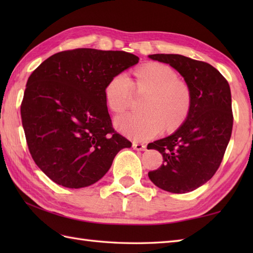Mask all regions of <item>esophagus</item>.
Masks as SVG:
<instances>
[{"label":"esophagus","instance_id":"obj_1","mask_svg":"<svg viewBox=\"0 0 253 253\" xmlns=\"http://www.w3.org/2000/svg\"><path fill=\"white\" fill-rule=\"evenodd\" d=\"M132 147H133V149L137 150V151H143V150L147 149V144L140 143V142H133Z\"/></svg>","mask_w":253,"mask_h":253}]
</instances>
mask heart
<instances>
[{"mask_svg": "<svg viewBox=\"0 0 253 253\" xmlns=\"http://www.w3.org/2000/svg\"><path fill=\"white\" fill-rule=\"evenodd\" d=\"M138 92L150 93L144 105L147 114L118 116L115 125L124 135L135 140H147L163 130L175 129L186 121L191 110L192 92L184 80L165 64H147L135 72ZM133 91L131 79L125 73L115 75L105 87V100L110 109L122 113L129 106Z\"/></svg>", "mask_w": 253, "mask_h": 253, "instance_id": "1", "label": "heart"}]
</instances>
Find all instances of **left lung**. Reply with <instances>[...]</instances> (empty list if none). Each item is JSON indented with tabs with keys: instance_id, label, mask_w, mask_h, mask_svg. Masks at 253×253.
I'll list each match as a JSON object with an SVG mask.
<instances>
[{
	"instance_id": "left-lung-1",
	"label": "left lung",
	"mask_w": 253,
	"mask_h": 253,
	"mask_svg": "<svg viewBox=\"0 0 253 253\" xmlns=\"http://www.w3.org/2000/svg\"><path fill=\"white\" fill-rule=\"evenodd\" d=\"M175 68L192 92L186 122L173 135L148 144L163 155V164L149 171L161 189L185 193L206 184L216 173L233 130L230 88L223 75L210 64L179 54L149 55Z\"/></svg>"
}]
</instances>
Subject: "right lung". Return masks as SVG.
<instances>
[{
	"mask_svg": "<svg viewBox=\"0 0 253 253\" xmlns=\"http://www.w3.org/2000/svg\"><path fill=\"white\" fill-rule=\"evenodd\" d=\"M138 62L131 53L82 47L50 56L29 76L20 105L26 141L38 168L57 185L94 184L131 147L113 128L105 87Z\"/></svg>",
	"mask_w": 253,
	"mask_h": 253,
	"instance_id": "obj_1",
	"label": "right lung"
}]
</instances>
